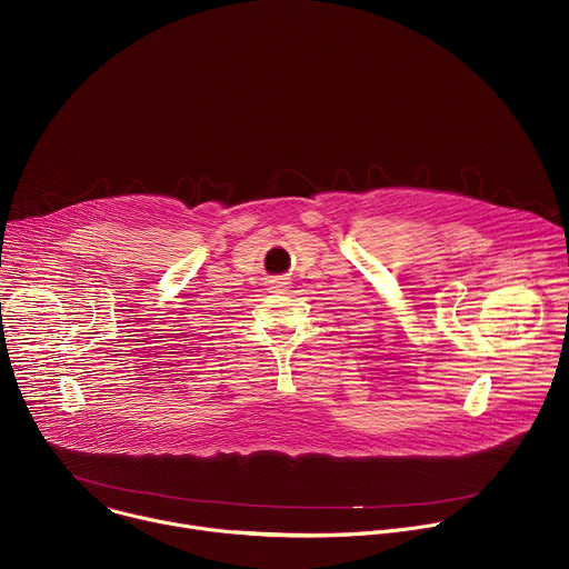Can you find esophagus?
Here are the masks:
<instances>
[{
  "mask_svg": "<svg viewBox=\"0 0 569 569\" xmlns=\"http://www.w3.org/2000/svg\"><path fill=\"white\" fill-rule=\"evenodd\" d=\"M277 283H279L277 288H286V281H277Z\"/></svg>",
  "mask_w": 569,
  "mask_h": 569,
  "instance_id": "esophagus-1",
  "label": "esophagus"
}]
</instances>
